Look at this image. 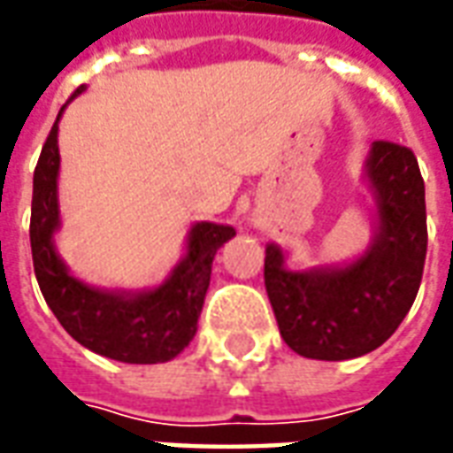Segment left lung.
<instances>
[{"instance_id": "8db88e82", "label": "left lung", "mask_w": 453, "mask_h": 453, "mask_svg": "<svg viewBox=\"0 0 453 453\" xmlns=\"http://www.w3.org/2000/svg\"><path fill=\"white\" fill-rule=\"evenodd\" d=\"M366 174L379 203V233L366 255L344 269L288 272L266 247L265 286L279 333L301 357L323 361L369 354L398 330L415 303L425 257V179L415 152L376 140Z\"/></svg>"}]
</instances>
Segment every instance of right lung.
<instances>
[{
    "label": "right lung",
    "mask_w": 453,
    "mask_h": 453,
    "mask_svg": "<svg viewBox=\"0 0 453 453\" xmlns=\"http://www.w3.org/2000/svg\"><path fill=\"white\" fill-rule=\"evenodd\" d=\"M82 89L84 87H80L70 99ZM58 120L48 133L35 165L28 230L35 279L45 303L74 340L102 357L126 364H159L174 359L196 334L203 298L211 284L213 257L218 247L235 235V227L196 223L188 235L184 262L165 284L148 294H106L77 281L55 255L53 247V233L60 226Z\"/></svg>",
    "instance_id": "add662e5"
}]
</instances>
